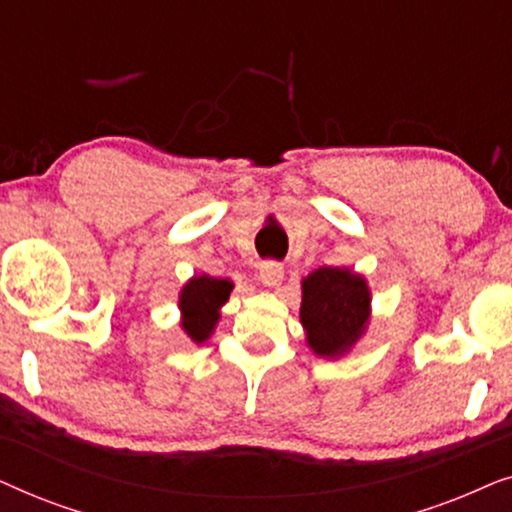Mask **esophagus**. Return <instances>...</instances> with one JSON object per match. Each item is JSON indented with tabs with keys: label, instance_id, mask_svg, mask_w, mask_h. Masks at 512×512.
I'll return each instance as SVG.
<instances>
[{
	"label": "esophagus",
	"instance_id": "1",
	"mask_svg": "<svg viewBox=\"0 0 512 512\" xmlns=\"http://www.w3.org/2000/svg\"><path fill=\"white\" fill-rule=\"evenodd\" d=\"M284 279V265L277 261H263L261 263V282L265 286H279Z\"/></svg>",
	"mask_w": 512,
	"mask_h": 512
}]
</instances>
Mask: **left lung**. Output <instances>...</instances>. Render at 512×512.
Returning <instances> with one entry per match:
<instances>
[{
  "instance_id": "left-lung-1",
  "label": "left lung",
  "mask_w": 512,
  "mask_h": 512,
  "mask_svg": "<svg viewBox=\"0 0 512 512\" xmlns=\"http://www.w3.org/2000/svg\"><path fill=\"white\" fill-rule=\"evenodd\" d=\"M366 279L342 268H319L303 279L300 321L307 345L319 356H340L361 338L368 324Z\"/></svg>"
}]
</instances>
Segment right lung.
<instances>
[{"label": "right lung", "mask_w": 512, "mask_h": 512, "mask_svg": "<svg viewBox=\"0 0 512 512\" xmlns=\"http://www.w3.org/2000/svg\"><path fill=\"white\" fill-rule=\"evenodd\" d=\"M233 284L228 279H216L209 275L193 277L179 296V307L184 312V331L195 342H205L212 335L219 321V307L226 303Z\"/></svg>", "instance_id": "obj_1"}]
</instances>
